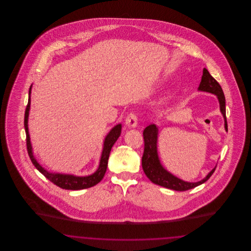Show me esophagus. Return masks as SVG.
<instances>
[{"instance_id":"obj_1","label":"esophagus","mask_w":251,"mask_h":251,"mask_svg":"<svg viewBox=\"0 0 251 251\" xmlns=\"http://www.w3.org/2000/svg\"><path fill=\"white\" fill-rule=\"evenodd\" d=\"M125 124L128 128H135L137 126V117L134 113H131L128 115L125 120Z\"/></svg>"}]
</instances>
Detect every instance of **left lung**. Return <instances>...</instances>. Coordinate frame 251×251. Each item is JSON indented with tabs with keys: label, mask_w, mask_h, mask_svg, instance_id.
<instances>
[{
	"label": "left lung",
	"mask_w": 251,
	"mask_h": 251,
	"mask_svg": "<svg viewBox=\"0 0 251 251\" xmlns=\"http://www.w3.org/2000/svg\"><path fill=\"white\" fill-rule=\"evenodd\" d=\"M198 90L202 92H208L216 96L219 102L220 112L224 118V127L226 131H227L225 96L220 84L216 82L215 78L206 69H203L201 82L200 84ZM143 136L145 149H144L143 157H142V167L146 176L151 182L171 190L186 191L192 188H195L202 184L205 181H207L215 172L216 166L201 180L190 182V181H185L183 179H179L172 173H170L161 164L160 158L158 155V149H157L159 129L155 124H151L148 127H146L143 131Z\"/></svg>",
	"instance_id": "8db88e82"
}]
</instances>
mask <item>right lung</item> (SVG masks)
I'll list each match as a JSON object with an SVG mask.
<instances>
[{
    "label": "right lung",
    "instance_id": "obj_1",
    "mask_svg": "<svg viewBox=\"0 0 251 251\" xmlns=\"http://www.w3.org/2000/svg\"><path fill=\"white\" fill-rule=\"evenodd\" d=\"M31 90L32 85L29 89V98H28V104L25 110L24 115V128L26 132V145H27V151L29 157L33 163V165L36 167V169L43 174L49 180L53 182L55 185L59 186L62 189L66 190H82L85 188H89L99 183L102 178L104 177V174L106 172L108 165V159L109 154L111 151L112 147L118 138L120 137L121 133V124H117L114 126L110 131L108 132L107 135L105 136L103 140V146H102V151L100 159V164L94 173L88 176H76L73 174H65V173H55V172H50L47 169L42 167L36 159L34 155L30 134H29V129H28V119H29V111H30V105H31Z\"/></svg>",
    "mask_w": 251,
    "mask_h": 251
}]
</instances>
